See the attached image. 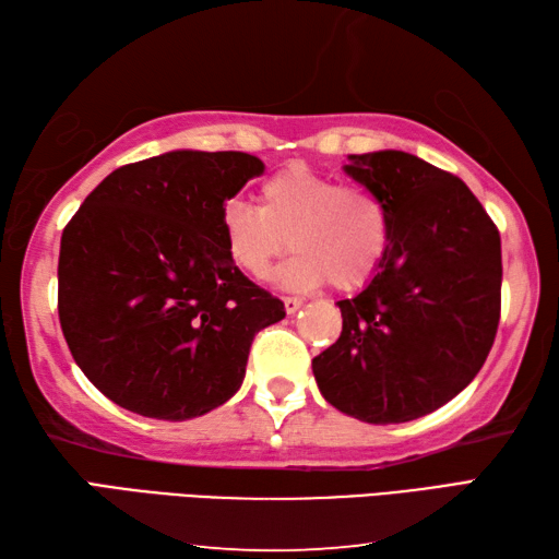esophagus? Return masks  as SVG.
<instances>
[{
  "label": "esophagus",
  "instance_id": "esophagus-1",
  "mask_svg": "<svg viewBox=\"0 0 559 559\" xmlns=\"http://www.w3.org/2000/svg\"><path fill=\"white\" fill-rule=\"evenodd\" d=\"M304 306V301L299 299V296H284V311H287L289 316L296 313Z\"/></svg>",
  "mask_w": 559,
  "mask_h": 559
}]
</instances>
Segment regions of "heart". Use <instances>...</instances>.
Listing matches in <instances>:
<instances>
[{"label":"heart","instance_id":"1","mask_svg":"<svg viewBox=\"0 0 559 559\" xmlns=\"http://www.w3.org/2000/svg\"><path fill=\"white\" fill-rule=\"evenodd\" d=\"M258 200V207L231 200L222 210L226 255L253 280L267 277L292 246L296 253L275 277L282 287L313 289L330 282L352 292L379 272L389 253V207L369 188L287 166L260 186Z\"/></svg>","mask_w":559,"mask_h":559}]
</instances>
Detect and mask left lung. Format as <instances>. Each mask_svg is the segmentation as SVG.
Returning a JSON list of instances; mask_svg holds the SVG:
<instances>
[{
  "label": "left lung",
  "instance_id": "8db88e82",
  "mask_svg": "<svg viewBox=\"0 0 559 559\" xmlns=\"http://www.w3.org/2000/svg\"><path fill=\"white\" fill-rule=\"evenodd\" d=\"M345 174L391 216L379 272L337 301L343 333L313 359L318 391L369 425L435 413L492 349L502 304V241L471 188L419 156L349 154Z\"/></svg>",
  "mask_w": 559,
  "mask_h": 559
}]
</instances>
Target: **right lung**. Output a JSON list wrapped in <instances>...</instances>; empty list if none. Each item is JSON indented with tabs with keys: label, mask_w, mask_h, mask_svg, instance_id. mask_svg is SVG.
<instances>
[{
	"label": "right lung",
	"mask_w": 559,
	"mask_h": 559,
	"mask_svg": "<svg viewBox=\"0 0 559 559\" xmlns=\"http://www.w3.org/2000/svg\"><path fill=\"white\" fill-rule=\"evenodd\" d=\"M265 164L176 150L112 170L64 226L57 311L76 367L142 417H200L241 389L284 304L226 255L222 210Z\"/></svg>",
	"instance_id": "right-lung-1"
}]
</instances>
